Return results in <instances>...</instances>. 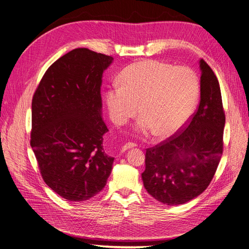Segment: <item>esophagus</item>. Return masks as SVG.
Wrapping results in <instances>:
<instances>
[{
	"label": "esophagus",
	"mask_w": 249,
	"mask_h": 249,
	"mask_svg": "<svg viewBox=\"0 0 249 249\" xmlns=\"http://www.w3.org/2000/svg\"><path fill=\"white\" fill-rule=\"evenodd\" d=\"M135 146H136L135 143H133V142H127L126 144H124V145L122 146V151H125V150H127V149H129V148H133V147H135Z\"/></svg>",
	"instance_id": "34e87169"
}]
</instances>
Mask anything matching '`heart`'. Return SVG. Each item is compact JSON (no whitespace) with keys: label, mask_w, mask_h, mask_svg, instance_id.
Instances as JSON below:
<instances>
[{"label":"heart","mask_w":249,"mask_h":249,"mask_svg":"<svg viewBox=\"0 0 249 249\" xmlns=\"http://www.w3.org/2000/svg\"><path fill=\"white\" fill-rule=\"evenodd\" d=\"M121 83L113 84L106 93L110 117L116 124H124L137 114L139 105L142 116L136 129L141 134L175 133L189 119L199 94L194 71L159 60L129 65Z\"/></svg>","instance_id":"b5f03b06"}]
</instances>
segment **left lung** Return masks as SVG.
<instances>
[{
  "instance_id": "1",
  "label": "left lung",
  "mask_w": 249,
  "mask_h": 249,
  "mask_svg": "<svg viewBox=\"0 0 249 249\" xmlns=\"http://www.w3.org/2000/svg\"><path fill=\"white\" fill-rule=\"evenodd\" d=\"M201 100L188 126L146 149L144 188L162 204H185L210 185L223 153L225 113L218 78L200 60Z\"/></svg>"
}]
</instances>
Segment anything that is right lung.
I'll return each mask as SVG.
<instances>
[{
    "label": "right lung",
    "mask_w": 249,
    "mask_h": 249,
    "mask_svg": "<svg viewBox=\"0 0 249 249\" xmlns=\"http://www.w3.org/2000/svg\"><path fill=\"white\" fill-rule=\"evenodd\" d=\"M113 57L75 48L52 63L32 99L30 144L45 184L73 202L107 184L114 158L105 153L101 86Z\"/></svg>",
    "instance_id": "right-lung-1"
}]
</instances>
